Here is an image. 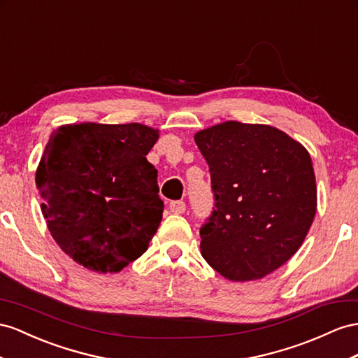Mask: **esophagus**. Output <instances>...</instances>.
<instances>
[{"label":"esophagus","instance_id":"34e87169","mask_svg":"<svg viewBox=\"0 0 358 358\" xmlns=\"http://www.w3.org/2000/svg\"><path fill=\"white\" fill-rule=\"evenodd\" d=\"M169 210H171L172 213H176V215L185 213V212H186L185 201H172V203L169 204Z\"/></svg>","mask_w":358,"mask_h":358}]
</instances>
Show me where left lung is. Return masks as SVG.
Listing matches in <instances>:
<instances>
[{
	"mask_svg": "<svg viewBox=\"0 0 358 358\" xmlns=\"http://www.w3.org/2000/svg\"><path fill=\"white\" fill-rule=\"evenodd\" d=\"M208 164L213 208L201 254L222 277L248 281L286 263L316 213L307 150L277 128L228 121L195 134Z\"/></svg>",
	"mask_w": 358,
	"mask_h": 358,
	"instance_id": "8db88e82",
	"label": "left lung"
}]
</instances>
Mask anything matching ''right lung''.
Instances as JSON below:
<instances>
[{
	"mask_svg": "<svg viewBox=\"0 0 358 358\" xmlns=\"http://www.w3.org/2000/svg\"><path fill=\"white\" fill-rule=\"evenodd\" d=\"M159 131L142 124L59 127L36 172L54 241L95 272H119L148 248L163 213L157 169L146 160Z\"/></svg>",
	"mask_w": 358,
	"mask_h": 358,
	"instance_id": "obj_1",
	"label": "right lung"
}]
</instances>
